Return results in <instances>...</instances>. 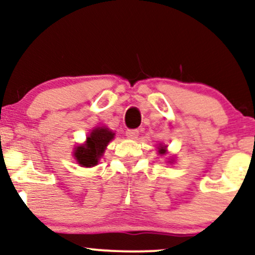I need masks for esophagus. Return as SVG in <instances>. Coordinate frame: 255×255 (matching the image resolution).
Listing matches in <instances>:
<instances>
[{
	"label": "esophagus",
	"mask_w": 255,
	"mask_h": 255,
	"mask_svg": "<svg viewBox=\"0 0 255 255\" xmlns=\"http://www.w3.org/2000/svg\"><path fill=\"white\" fill-rule=\"evenodd\" d=\"M126 135L127 137H129V139H135L139 135V130L137 129H127L126 130Z\"/></svg>",
	"instance_id": "esophagus-1"
}]
</instances>
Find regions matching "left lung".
<instances>
[{"label":"left lung","mask_w":255,"mask_h":255,"mask_svg":"<svg viewBox=\"0 0 255 255\" xmlns=\"http://www.w3.org/2000/svg\"><path fill=\"white\" fill-rule=\"evenodd\" d=\"M159 153H160V154H165V148H164V147H160Z\"/></svg>","instance_id":"left-lung-1"}]
</instances>
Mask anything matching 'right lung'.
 <instances>
[{
    "instance_id": "1",
    "label": "right lung",
    "mask_w": 255,
    "mask_h": 255,
    "mask_svg": "<svg viewBox=\"0 0 255 255\" xmlns=\"http://www.w3.org/2000/svg\"><path fill=\"white\" fill-rule=\"evenodd\" d=\"M113 137L114 133L108 128H96L87 137L86 144L79 146L75 150L74 157L77 158L79 164L86 166V168L97 164L108 142Z\"/></svg>"
}]
</instances>
